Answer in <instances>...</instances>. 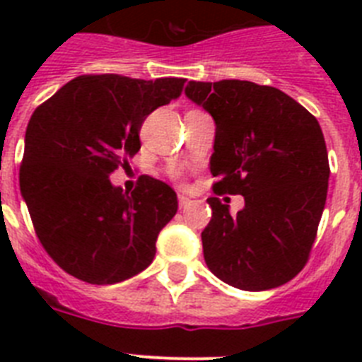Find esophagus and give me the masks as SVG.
<instances>
[{
  "instance_id": "1",
  "label": "esophagus",
  "mask_w": 362,
  "mask_h": 362,
  "mask_svg": "<svg viewBox=\"0 0 362 362\" xmlns=\"http://www.w3.org/2000/svg\"><path fill=\"white\" fill-rule=\"evenodd\" d=\"M179 209H187L188 204H190V199H188L187 196H179Z\"/></svg>"
}]
</instances>
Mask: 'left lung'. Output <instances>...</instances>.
<instances>
[{"label": "left lung", "mask_w": 362, "mask_h": 362, "mask_svg": "<svg viewBox=\"0 0 362 362\" xmlns=\"http://www.w3.org/2000/svg\"><path fill=\"white\" fill-rule=\"evenodd\" d=\"M185 94L216 121L214 190L241 194L235 216L209 197L203 254L214 276L248 292L277 288L303 270L328 192V152L317 119L274 86L190 81Z\"/></svg>", "instance_id": "left-lung-1"}]
</instances>
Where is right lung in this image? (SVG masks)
<instances>
[{
  "mask_svg": "<svg viewBox=\"0 0 362 362\" xmlns=\"http://www.w3.org/2000/svg\"><path fill=\"white\" fill-rule=\"evenodd\" d=\"M183 78L79 76L34 110L25 134L19 188L47 254L66 274L114 284L145 270L177 196L141 175L134 192L110 174L141 148L150 112L183 92Z\"/></svg>",
  "mask_w": 362,
  "mask_h": 362,
  "instance_id": "obj_1",
  "label": "right lung"
}]
</instances>
